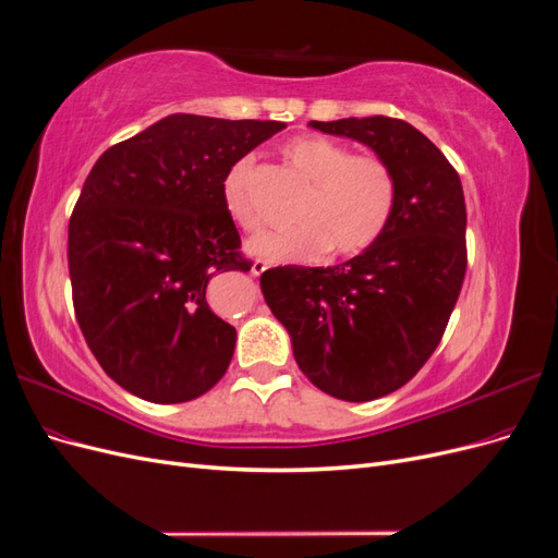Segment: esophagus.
<instances>
[{
    "label": "esophagus",
    "mask_w": 558,
    "mask_h": 558,
    "mask_svg": "<svg viewBox=\"0 0 558 558\" xmlns=\"http://www.w3.org/2000/svg\"><path fill=\"white\" fill-rule=\"evenodd\" d=\"M265 269H267V263L260 260V258H256V260H253V265H251V275H253V277H260V275L265 272Z\"/></svg>",
    "instance_id": "1"
}]
</instances>
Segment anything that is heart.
Listing matches in <instances>:
<instances>
[{"label": "heart", "mask_w": 558, "mask_h": 558, "mask_svg": "<svg viewBox=\"0 0 558 558\" xmlns=\"http://www.w3.org/2000/svg\"><path fill=\"white\" fill-rule=\"evenodd\" d=\"M281 156L310 181L295 211V228L267 230L248 251L269 263H318L332 248L351 258L381 240L398 207V177L386 158L353 154L351 146L324 134H295L281 144ZM253 160L234 162L223 179V205L242 230H258L260 214L248 191Z\"/></svg>", "instance_id": "1"}]
</instances>
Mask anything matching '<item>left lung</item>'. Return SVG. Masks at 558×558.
Listing matches in <instances>:
<instances>
[{"label":"left lung","mask_w":558,"mask_h":558,"mask_svg":"<svg viewBox=\"0 0 558 558\" xmlns=\"http://www.w3.org/2000/svg\"><path fill=\"white\" fill-rule=\"evenodd\" d=\"M310 125L391 162L398 207L361 256L265 269L260 291L305 377L332 398L367 402L408 384L442 340L468 267L463 185L442 150L400 118Z\"/></svg>","instance_id":"8db88e82"}]
</instances>
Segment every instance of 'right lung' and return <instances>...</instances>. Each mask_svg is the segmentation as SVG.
<instances>
[{
    "mask_svg": "<svg viewBox=\"0 0 558 558\" xmlns=\"http://www.w3.org/2000/svg\"><path fill=\"white\" fill-rule=\"evenodd\" d=\"M286 125L174 113L107 148L70 218L78 328L105 373L158 404L199 398L226 375L238 330L207 283L248 272L223 179Z\"/></svg>",
    "mask_w": 558,
    "mask_h": 558,
    "instance_id": "obj_1",
    "label": "right lung"
}]
</instances>
